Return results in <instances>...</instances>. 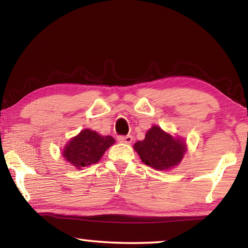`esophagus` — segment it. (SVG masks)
Wrapping results in <instances>:
<instances>
[{
  "instance_id": "obj_1",
  "label": "esophagus",
  "mask_w": 248,
  "mask_h": 248,
  "mask_svg": "<svg viewBox=\"0 0 248 248\" xmlns=\"http://www.w3.org/2000/svg\"><path fill=\"white\" fill-rule=\"evenodd\" d=\"M118 141L123 142V143H131L132 142V137L131 136H119Z\"/></svg>"
}]
</instances>
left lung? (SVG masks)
Wrapping results in <instances>:
<instances>
[{"instance_id":"1","label":"left lung","mask_w":248,"mask_h":248,"mask_svg":"<svg viewBox=\"0 0 248 248\" xmlns=\"http://www.w3.org/2000/svg\"><path fill=\"white\" fill-rule=\"evenodd\" d=\"M134 150L140 155L144 164L163 170L179 164L186 152V145L179 139H174L157 125H153L146 132L145 139L134 144Z\"/></svg>"}]
</instances>
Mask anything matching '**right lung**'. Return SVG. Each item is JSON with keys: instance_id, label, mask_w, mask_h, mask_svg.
Listing matches in <instances>:
<instances>
[{"instance_id": "right-lung-1", "label": "right lung", "mask_w": 248, "mask_h": 248, "mask_svg": "<svg viewBox=\"0 0 248 248\" xmlns=\"http://www.w3.org/2000/svg\"><path fill=\"white\" fill-rule=\"evenodd\" d=\"M114 143L112 137H102L97 132L85 129L69 142L63 150V156L77 167L89 166L97 163L105 151Z\"/></svg>"}]
</instances>
